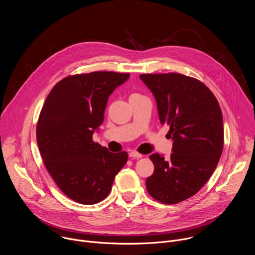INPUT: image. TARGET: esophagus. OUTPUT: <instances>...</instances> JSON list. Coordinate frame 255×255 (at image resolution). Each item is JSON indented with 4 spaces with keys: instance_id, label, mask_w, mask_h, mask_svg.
Instances as JSON below:
<instances>
[{
    "instance_id": "34e87169",
    "label": "esophagus",
    "mask_w": 255,
    "mask_h": 255,
    "mask_svg": "<svg viewBox=\"0 0 255 255\" xmlns=\"http://www.w3.org/2000/svg\"><path fill=\"white\" fill-rule=\"evenodd\" d=\"M129 156L132 157V158H140V157H142V154H140V153L137 152V151H131V152L129 153Z\"/></svg>"
}]
</instances>
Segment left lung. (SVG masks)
I'll return each mask as SVG.
<instances>
[{
    "label": "left lung",
    "mask_w": 255,
    "mask_h": 255,
    "mask_svg": "<svg viewBox=\"0 0 255 255\" xmlns=\"http://www.w3.org/2000/svg\"><path fill=\"white\" fill-rule=\"evenodd\" d=\"M139 77L154 95L160 123L169 126L173 140L168 159L158 153L149 156L154 171L146 178V189L162 204H177L196 195L219 162L224 146L221 108L195 78L176 72Z\"/></svg>",
    "instance_id": "obj_1"
}]
</instances>
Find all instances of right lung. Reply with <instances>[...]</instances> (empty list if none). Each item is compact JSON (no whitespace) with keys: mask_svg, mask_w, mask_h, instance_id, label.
Segmentation results:
<instances>
[{"mask_svg":"<svg viewBox=\"0 0 255 255\" xmlns=\"http://www.w3.org/2000/svg\"><path fill=\"white\" fill-rule=\"evenodd\" d=\"M130 74L94 71L68 76L50 91L36 126L43 163L60 191L83 205L103 201L128 159L93 140L108 98Z\"/></svg>","mask_w":255,"mask_h":255,"instance_id":"add662e5","label":"right lung"}]
</instances>
